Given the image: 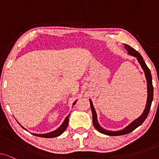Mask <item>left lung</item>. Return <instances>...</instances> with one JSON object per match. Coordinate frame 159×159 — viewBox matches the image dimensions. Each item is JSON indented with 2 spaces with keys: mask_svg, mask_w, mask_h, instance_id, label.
Segmentation results:
<instances>
[{
  "mask_svg": "<svg viewBox=\"0 0 159 159\" xmlns=\"http://www.w3.org/2000/svg\"><path fill=\"white\" fill-rule=\"evenodd\" d=\"M125 48L127 49L128 53L138 58V61H139V63H140L141 66H142L143 70H144L145 77H146V80H147V86H148L147 103H146V106H145L144 111H143L142 115H141L140 117H138V119L132 121L130 125H128L127 127L125 128L124 129L119 130V131H116V132H112V131H108V130L104 129L99 125V124L97 121L96 112H95V108L93 107L92 101L90 100L91 111H92V114H93V126H94L95 129H96L98 132H101V133L107 134V135H110V136H119V135H124V134H128L135 129L137 127H139V126L142 125L143 121L145 120V119L147 118L148 115L149 114L150 108H151L152 101H153V84H152V77H151V71H150L148 67L147 66V65L145 63L142 56H141L140 54L136 50H134L133 48H132L131 46H129V45H127V44H125Z\"/></svg>",
  "mask_w": 159,
  "mask_h": 159,
  "instance_id": "obj_1",
  "label": "left lung"
}]
</instances>
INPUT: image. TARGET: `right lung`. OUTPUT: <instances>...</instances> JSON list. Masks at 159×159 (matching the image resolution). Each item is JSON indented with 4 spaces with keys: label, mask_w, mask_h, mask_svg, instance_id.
<instances>
[{
    "label": "right lung",
    "mask_w": 159,
    "mask_h": 159,
    "mask_svg": "<svg viewBox=\"0 0 159 159\" xmlns=\"http://www.w3.org/2000/svg\"><path fill=\"white\" fill-rule=\"evenodd\" d=\"M76 101L75 103H73V106L75 105ZM69 116H67L65 119V120L61 125L60 126L59 128H58L57 129L55 130V131L52 132H49L48 134H33L34 135H36L38 137H40V138H55V137H58L59 136L60 134H61L63 132L65 131V129H66L67 126H68V123H69Z\"/></svg>",
    "instance_id": "1"
}]
</instances>
